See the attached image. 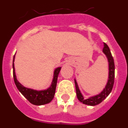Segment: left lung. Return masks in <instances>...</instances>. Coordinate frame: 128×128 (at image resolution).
Instances as JSON below:
<instances>
[{
	"instance_id": "obj_1",
	"label": "left lung",
	"mask_w": 128,
	"mask_h": 128,
	"mask_svg": "<svg viewBox=\"0 0 128 128\" xmlns=\"http://www.w3.org/2000/svg\"><path fill=\"white\" fill-rule=\"evenodd\" d=\"M102 51L106 54V57L108 58V63H109V78H108V81L107 84H106V87L102 90V92L99 94V95L92 97L88 99H84L80 89H79L76 81V80H74L77 98L80 102H82L84 104L90 105V106H96V105L99 104L110 94V92L112 90L114 84V80H115V64H114V58H113L112 55L111 54L109 47L105 43H104V47Z\"/></svg>"
}]
</instances>
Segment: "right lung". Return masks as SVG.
I'll return each instance as SVG.
<instances>
[{"label": "right lung", "mask_w": 128, "mask_h": 128, "mask_svg": "<svg viewBox=\"0 0 128 128\" xmlns=\"http://www.w3.org/2000/svg\"><path fill=\"white\" fill-rule=\"evenodd\" d=\"M14 56L13 57V79H14V83L17 87L18 90L20 92V93L22 94L25 98L32 104L38 105H38L46 104L50 102L54 98V94H55V91H56V84H57L58 76L59 72L61 70V67L57 68L54 71V78H53L52 84L50 88H48L47 90L37 91V90H34L32 89L26 88L17 81L16 78L15 72H14Z\"/></svg>", "instance_id": "obj_1"}]
</instances>
